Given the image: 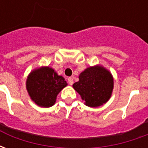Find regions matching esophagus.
I'll return each instance as SVG.
<instances>
[{
  "instance_id": "1",
  "label": "esophagus",
  "mask_w": 148,
  "mask_h": 148,
  "mask_svg": "<svg viewBox=\"0 0 148 148\" xmlns=\"http://www.w3.org/2000/svg\"><path fill=\"white\" fill-rule=\"evenodd\" d=\"M67 81L70 85H73V83H74V79H73V77H68Z\"/></svg>"
}]
</instances>
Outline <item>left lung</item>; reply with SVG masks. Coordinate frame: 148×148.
<instances>
[{
  "mask_svg": "<svg viewBox=\"0 0 148 148\" xmlns=\"http://www.w3.org/2000/svg\"><path fill=\"white\" fill-rule=\"evenodd\" d=\"M78 77L79 81L73 87L85 101L86 106L94 108L109 101L113 90V77L108 70L101 66H90Z\"/></svg>",
  "mask_w": 148,
  "mask_h": 148,
  "instance_id": "1",
  "label": "left lung"
}]
</instances>
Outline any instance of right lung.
Here are the masks:
<instances>
[{
    "label": "right lung",
    "mask_w": 148,
    "mask_h": 148,
    "mask_svg": "<svg viewBox=\"0 0 148 148\" xmlns=\"http://www.w3.org/2000/svg\"><path fill=\"white\" fill-rule=\"evenodd\" d=\"M67 86L64 77L49 66L37 68L31 72L26 88L31 99L37 106L48 108L54 106L59 92Z\"/></svg>",
    "instance_id": "add662e5"
}]
</instances>
